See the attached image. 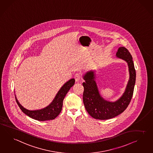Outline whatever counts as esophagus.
Returning a JSON list of instances; mask_svg holds the SVG:
<instances>
[{"instance_id": "1", "label": "esophagus", "mask_w": 153, "mask_h": 153, "mask_svg": "<svg viewBox=\"0 0 153 153\" xmlns=\"http://www.w3.org/2000/svg\"><path fill=\"white\" fill-rule=\"evenodd\" d=\"M74 79H75V81H76V82H79V81L81 79V75H80V74H75Z\"/></svg>"}]
</instances>
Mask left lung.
Returning <instances> with one entry per match:
<instances>
[{"mask_svg": "<svg viewBox=\"0 0 153 153\" xmlns=\"http://www.w3.org/2000/svg\"><path fill=\"white\" fill-rule=\"evenodd\" d=\"M116 56L117 58L128 63L129 72V79L125 92L116 101H108L101 96L95 81V71H87L83 75V79L85 81L82 83L84 87L83 103L89 115L96 119L107 120L120 115L128 106L132 98L136 80V72L132 56L124 47L118 48Z\"/></svg>", "mask_w": 153, "mask_h": 153, "instance_id": "8db88e82", "label": "left lung"}]
</instances>
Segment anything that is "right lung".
Returning a JSON list of instances; mask_svg holds the SVG:
<instances>
[{"instance_id":"add662e5","label":"right lung","mask_w":153,"mask_h":153,"mask_svg":"<svg viewBox=\"0 0 153 153\" xmlns=\"http://www.w3.org/2000/svg\"><path fill=\"white\" fill-rule=\"evenodd\" d=\"M74 79H71L66 82L58 91L52 102L47 107L40 110H29L26 109L19 103L15 95L16 102L23 113L34 120L42 121L53 120L61 111L63 99L71 88L74 85Z\"/></svg>"}]
</instances>
